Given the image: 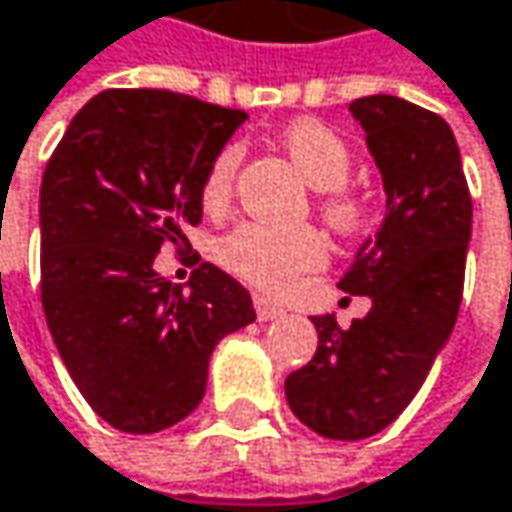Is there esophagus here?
<instances>
[{
  "label": "esophagus",
  "instance_id": "34e87169",
  "mask_svg": "<svg viewBox=\"0 0 512 512\" xmlns=\"http://www.w3.org/2000/svg\"><path fill=\"white\" fill-rule=\"evenodd\" d=\"M255 313L260 321H272V318H281L286 313L281 304L269 301L266 295H255Z\"/></svg>",
  "mask_w": 512,
  "mask_h": 512
}]
</instances>
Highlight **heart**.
Returning a JSON list of instances; mask_svg holds the SVG:
<instances>
[{"label":"heart","mask_w":512,"mask_h":512,"mask_svg":"<svg viewBox=\"0 0 512 512\" xmlns=\"http://www.w3.org/2000/svg\"><path fill=\"white\" fill-rule=\"evenodd\" d=\"M281 141L289 159L301 170V176L316 191H327L321 199L324 220L339 231H356L362 226L365 202L345 191L353 165L345 138L318 118H298L286 127ZM237 162H240L237 147H226L208 167L202 182V205L208 211H223L228 205ZM220 257L237 278L266 292H284L298 281V275L318 269L327 257V249L313 228H272L263 223H243L223 240Z\"/></svg>","instance_id":"1"}]
</instances>
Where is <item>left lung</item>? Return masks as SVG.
Here are the masks:
<instances>
[{
    "instance_id": "1",
    "label": "left lung",
    "mask_w": 512,
    "mask_h": 512,
    "mask_svg": "<svg viewBox=\"0 0 512 512\" xmlns=\"http://www.w3.org/2000/svg\"><path fill=\"white\" fill-rule=\"evenodd\" d=\"M382 173L385 220L339 281L371 310L339 327L313 316V359L286 376V403L316 435L362 440L414 400L452 336L464 295L472 199L452 127L394 95L350 104Z\"/></svg>"
}]
</instances>
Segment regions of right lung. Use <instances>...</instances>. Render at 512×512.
Listing matches in <instances>:
<instances>
[{
    "mask_svg": "<svg viewBox=\"0 0 512 512\" xmlns=\"http://www.w3.org/2000/svg\"><path fill=\"white\" fill-rule=\"evenodd\" d=\"M249 115L167 89H106L72 118L40 188L43 310L57 353L109 426L153 435L205 394L220 339L255 321L214 263L188 289L153 269L202 220V182Z\"/></svg>",
    "mask_w": 512,
    "mask_h": 512,
    "instance_id": "add662e5",
    "label": "right lung"
}]
</instances>
